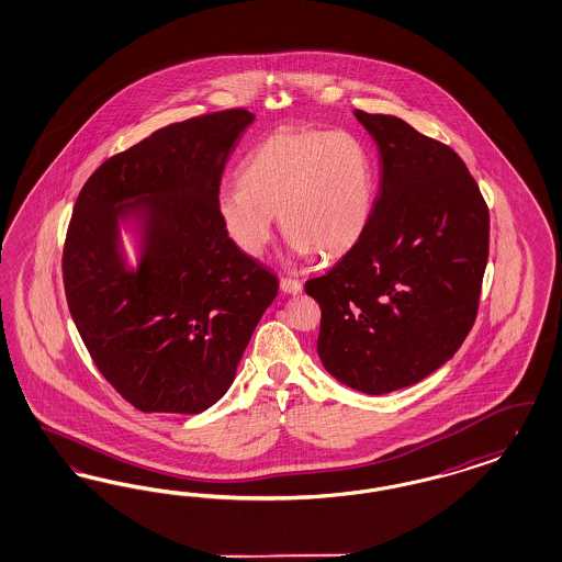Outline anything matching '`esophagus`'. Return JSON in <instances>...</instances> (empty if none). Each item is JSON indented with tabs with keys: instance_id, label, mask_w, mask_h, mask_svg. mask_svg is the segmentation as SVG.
<instances>
[{
	"instance_id": "obj_1",
	"label": "esophagus",
	"mask_w": 562,
	"mask_h": 562,
	"mask_svg": "<svg viewBox=\"0 0 562 562\" xmlns=\"http://www.w3.org/2000/svg\"><path fill=\"white\" fill-rule=\"evenodd\" d=\"M280 291L286 292V294H299L303 291V284L294 278H280Z\"/></svg>"
}]
</instances>
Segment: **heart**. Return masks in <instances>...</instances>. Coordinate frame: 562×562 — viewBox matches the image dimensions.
<instances>
[{
    "label": "heart",
    "mask_w": 562,
    "mask_h": 562,
    "mask_svg": "<svg viewBox=\"0 0 562 562\" xmlns=\"http://www.w3.org/2000/svg\"><path fill=\"white\" fill-rule=\"evenodd\" d=\"M238 180L217 191L215 212L249 257L268 251L273 215L296 257L349 251L368 226L373 168L363 143L345 131H280L252 151Z\"/></svg>",
    "instance_id": "b5f03b06"
}]
</instances>
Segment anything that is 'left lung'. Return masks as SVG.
I'll return each mask as SVG.
<instances>
[{
    "label": "left lung",
    "mask_w": 562,
    "mask_h": 562,
    "mask_svg": "<svg viewBox=\"0 0 562 562\" xmlns=\"http://www.w3.org/2000/svg\"><path fill=\"white\" fill-rule=\"evenodd\" d=\"M380 155V191L350 251L305 292L317 355L345 386L386 394L442 368L473 328L490 247L477 182L405 120L355 110Z\"/></svg>",
    "instance_id": "8db88e82"
}]
</instances>
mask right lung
<instances>
[{
  "label": "right lung",
  "mask_w": 562,
  "mask_h": 562,
  "mask_svg": "<svg viewBox=\"0 0 562 562\" xmlns=\"http://www.w3.org/2000/svg\"><path fill=\"white\" fill-rule=\"evenodd\" d=\"M252 120L226 110L159 128L78 194L61 259L68 310L103 378L138 411L196 415L217 403L278 294V278L234 247L215 212ZM122 227L136 234V267Z\"/></svg>",
  "instance_id": "obj_1"
}]
</instances>
